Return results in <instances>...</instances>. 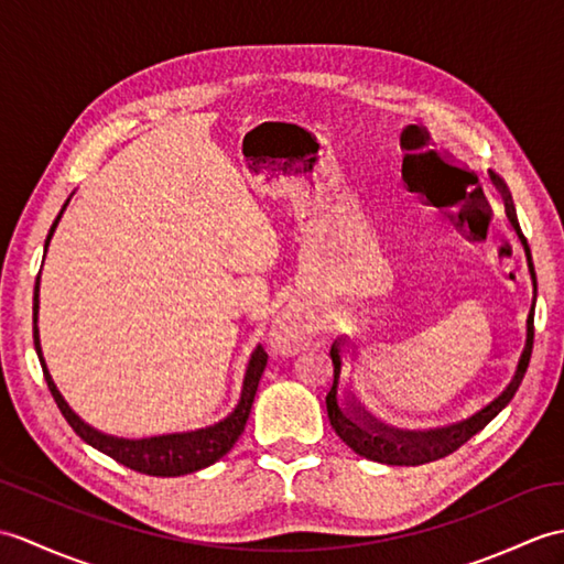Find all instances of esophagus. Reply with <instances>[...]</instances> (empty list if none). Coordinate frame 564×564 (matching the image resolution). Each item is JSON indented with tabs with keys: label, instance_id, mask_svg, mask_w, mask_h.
<instances>
[{
	"label": "esophagus",
	"instance_id": "1",
	"mask_svg": "<svg viewBox=\"0 0 564 564\" xmlns=\"http://www.w3.org/2000/svg\"><path fill=\"white\" fill-rule=\"evenodd\" d=\"M312 332L314 326L307 314L297 307H288L271 326V344L281 352H295L310 344Z\"/></svg>",
	"mask_w": 564,
	"mask_h": 564
}]
</instances>
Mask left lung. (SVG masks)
<instances>
[{
  "label": "left lung",
  "instance_id": "obj_1",
  "mask_svg": "<svg viewBox=\"0 0 564 564\" xmlns=\"http://www.w3.org/2000/svg\"><path fill=\"white\" fill-rule=\"evenodd\" d=\"M490 180H492V185L500 189L502 199H505L507 218H509V223H512V228L517 230L523 250H527L531 281H533V288H535V271H533V261H531V250H529L527 238H523V232L519 228L512 194H509L505 180L500 175L490 173ZM531 350H533V307H531L529 322H527V348H523V352H521V360H519V368H517L512 384L507 387V391L500 399H495L480 413H476L474 417H468V421L449 425V427L397 430V427H387L382 423H377L368 411L358 409L356 403H346L348 405L346 411L341 409V405H338L336 387H338V372H341V356H338L341 350H338V344H334L332 346L334 384H332L329 394H326V413H329V423L336 430V435L341 437L352 452L365 456V459L389 464V466H421V464L437 462V459H444V456H449L452 452H456L459 447H464V444L470 437L478 435V432L486 427L509 401L514 399L521 379H523V375H527Z\"/></svg>",
  "mask_w": 564,
  "mask_h": 564
}]
</instances>
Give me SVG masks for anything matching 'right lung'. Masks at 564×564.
<instances>
[{"label": "right lung", "instance_id": "right-lung-1", "mask_svg": "<svg viewBox=\"0 0 564 564\" xmlns=\"http://www.w3.org/2000/svg\"><path fill=\"white\" fill-rule=\"evenodd\" d=\"M64 206H67V204H64ZM59 218H62V212L55 218V223H52V228L47 232L45 252H47L50 238H52V232H55ZM37 285H41V271H37L35 291H33V344H35V352H37V358H41L43 375H45V382H47L52 399H55L57 409L64 415V421L72 425V430L76 432L78 437L88 442L90 447H96L98 452L112 456L115 462H120L127 468L139 470V474H147V476H163V478L194 474V470L216 464L220 456H226L232 449V444L238 442V437L242 435V430L247 425V417H250L259 379H261V375H264V368H267L269 356H267L264 348L259 346L252 352L250 368H247V375H245L242 397H240L238 409H235L226 417V421H220L218 425L206 427V430H196V432H185V435H163V437H151V440L108 437V435H102V432L88 427L82 421V417H78L69 409L67 401H64L62 394L57 391L55 382H52V377L45 368L41 338H37V326H35V319H37Z\"/></svg>", "mask_w": 564, "mask_h": 564}]
</instances>
